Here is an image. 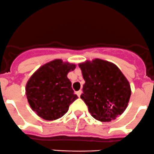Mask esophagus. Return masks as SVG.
I'll return each mask as SVG.
<instances>
[{"mask_svg":"<svg viewBox=\"0 0 154 154\" xmlns=\"http://www.w3.org/2000/svg\"><path fill=\"white\" fill-rule=\"evenodd\" d=\"M82 90H79V91H77V92H76V94L78 95V97H80V96H81V94H82Z\"/></svg>","mask_w":154,"mask_h":154,"instance_id":"obj_1","label":"esophagus"}]
</instances>
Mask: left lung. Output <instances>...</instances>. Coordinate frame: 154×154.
I'll return each mask as SVG.
<instances>
[{
	"instance_id": "1",
	"label": "left lung",
	"mask_w": 154,
	"mask_h": 154,
	"mask_svg": "<svg viewBox=\"0 0 154 154\" xmlns=\"http://www.w3.org/2000/svg\"><path fill=\"white\" fill-rule=\"evenodd\" d=\"M85 83L81 98L95 119L109 122L122 115L131 96L127 78L114 63L101 59L79 63Z\"/></svg>"
}]
</instances>
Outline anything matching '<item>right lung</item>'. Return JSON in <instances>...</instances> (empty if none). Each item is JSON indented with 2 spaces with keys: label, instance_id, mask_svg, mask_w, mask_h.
Masks as SVG:
<instances>
[{
  "label": "right lung",
  "instance_id": "add662e5",
  "mask_svg": "<svg viewBox=\"0 0 154 154\" xmlns=\"http://www.w3.org/2000/svg\"><path fill=\"white\" fill-rule=\"evenodd\" d=\"M75 68L73 63L55 59L40 66L29 79L25 94L38 116L54 121L67 112L71 103L78 98L67 78L68 72Z\"/></svg>",
  "mask_w": 154,
  "mask_h": 154
}]
</instances>
